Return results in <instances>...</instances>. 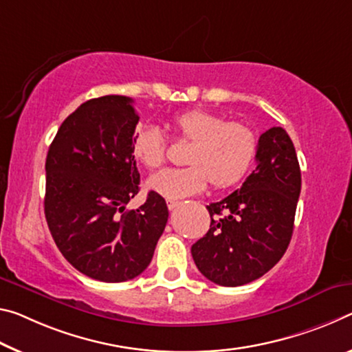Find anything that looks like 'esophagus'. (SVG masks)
I'll use <instances>...</instances> for the list:
<instances>
[{"label": "esophagus", "mask_w": 352, "mask_h": 352, "mask_svg": "<svg viewBox=\"0 0 352 352\" xmlns=\"http://www.w3.org/2000/svg\"><path fill=\"white\" fill-rule=\"evenodd\" d=\"M178 205H180V202H175V200H167V208H169L170 211H174Z\"/></svg>", "instance_id": "esophagus-1"}]
</instances>
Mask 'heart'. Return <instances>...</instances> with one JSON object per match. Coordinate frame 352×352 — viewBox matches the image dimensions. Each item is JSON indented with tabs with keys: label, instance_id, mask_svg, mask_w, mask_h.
<instances>
[{
	"label": "heart",
	"instance_id": "heart-1",
	"mask_svg": "<svg viewBox=\"0 0 352 352\" xmlns=\"http://www.w3.org/2000/svg\"><path fill=\"white\" fill-rule=\"evenodd\" d=\"M170 130L191 142L186 167L164 169L148 180V186L169 200H178L204 191L206 183L216 189L235 185L248 174L258 150L255 131L244 122L226 120L224 116L194 108L175 114ZM131 150L139 163L156 169L166 160V141L156 125H139L133 135Z\"/></svg>",
	"mask_w": 352,
	"mask_h": 352
}]
</instances>
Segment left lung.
Listing matches in <instances>:
<instances>
[{
    "mask_svg": "<svg viewBox=\"0 0 352 352\" xmlns=\"http://www.w3.org/2000/svg\"><path fill=\"white\" fill-rule=\"evenodd\" d=\"M256 166L243 186L206 205L210 230L192 244L199 271L222 287L256 280L289 244L300 194V169L288 133L272 126L258 139Z\"/></svg>",
    "mask_w": 352,
    "mask_h": 352,
    "instance_id": "1",
    "label": "left lung"
}]
</instances>
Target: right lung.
I'll use <instances>...</instances> for the list:
<instances>
[{"instance_id": "1", "label": "right lung", "mask_w": 352, "mask_h": 352, "mask_svg": "<svg viewBox=\"0 0 352 352\" xmlns=\"http://www.w3.org/2000/svg\"><path fill=\"white\" fill-rule=\"evenodd\" d=\"M138 122L131 98H92L67 117L48 148V228L65 260L100 282L141 274L169 217L155 191L139 208H125L141 182L131 150Z\"/></svg>"}]
</instances>
